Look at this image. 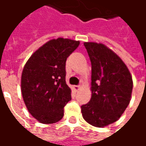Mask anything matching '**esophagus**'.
<instances>
[{
	"mask_svg": "<svg viewBox=\"0 0 146 146\" xmlns=\"http://www.w3.org/2000/svg\"><path fill=\"white\" fill-rule=\"evenodd\" d=\"M79 87H80V86H78V85H77V86H74V89H75V90H78L79 89Z\"/></svg>",
	"mask_w": 146,
	"mask_h": 146,
	"instance_id": "1",
	"label": "esophagus"
}]
</instances>
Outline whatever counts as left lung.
<instances>
[{
  "mask_svg": "<svg viewBox=\"0 0 146 146\" xmlns=\"http://www.w3.org/2000/svg\"><path fill=\"white\" fill-rule=\"evenodd\" d=\"M91 63V98L81 106L89 124L103 127L113 123L128 106L133 80L123 61L102 44L84 43Z\"/></svg>",
  "mask_w": 146,
  "mask_h": 146,
  "instance_id": "1",
  "label": "left lung"
}]
</instances>
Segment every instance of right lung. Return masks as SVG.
<instances>
[{
	"label": "right lung",
	"mask_w": 146,
	"mask_h": 146,
	"mask_svg": "<svg viewBox=\"0 0 146 146\" xmlns=\"http://www.w3.org/2000/svg\"><path fill=\"white\" fill-rule=\"evenodd\" d=\"M79 41L58 38L44 44L25 64L21 75V93L29 113L44 124L63 117V107L71 101L66 83V60Z\"/></svg>",
	"instance_id": "add662e5"
}]
</instances>
